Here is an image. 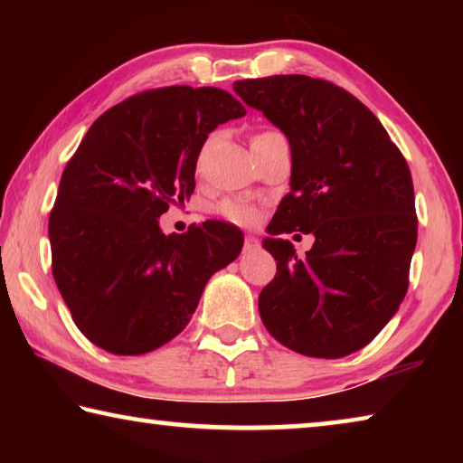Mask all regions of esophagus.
<instances>
[{
  "mask_svg": "<svg viewBox=\"0 0 463 463\" xmlns=\"http://www.w3.org/2000/svg\"><path fill=\"white\" fill-rule=\"evenodd\" d=\"M257 247H260V241H257L255 237H250V234H249V237H245V245H242V249L255 250Z\"/></svg>",
  "mask_w": 463,
  "mask_h": 463,
  "instance_id": "34e87169",
  "label": "esophagus"
}]
</instances>
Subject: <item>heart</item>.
Listing matches in <instances>:
<instances>
[{"instance_id": "b5f03b06", "label": "heart", "mask_w": 463, "mask_h": 463, "mask_svg": "<svg viewBox=\"0 0 463 463\" xmlns=\"http://www.w3.org/2000/svg\"><path fill=\"white\" fill-rule=\"evenodd\" d=\"M263 135H271V132H261V135H257V137H263ZM257 137H255V138H257ZM216 210H218V214L224 216L226 221H231V222H234V224H250V222L255 221V216H257L255 208L250 206L249 202L237 200V198H226V200H222V202L216 206Z\"/></svg>"}]
</instances>
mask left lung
<instances>
[{
	"label": "left lung",
	"mask_w": 463,
	"mask_h": 463,
	"mask_svg": "<svg viewBox=\"0 0 463 463\" xmlns=\"http://www.w3.org/2000/svg\"><path fill=\"white\" fill-rule=\"evenodd\" d=\"M232 88L292 151L289 194L263 241L278 263L260 294L263 325L296 354H355L409 289L419 222L406 159L370 109L331 81L273 75ZM296 230L316 237L304 260L279 237Z\"/></svg>",
	"instance_id": "8db88e82"
}]
</instances>
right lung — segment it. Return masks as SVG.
Returning <instances> with one entry per match:
<instances>
[{
  "label": "right lung",
  "mask_w": 463,
  "mask_h": 463,
  "mask_svg": "<svg viewBox=\"0 0 463 463\" xmlns=\"http://www.w3.org/2000/svg\"><path fill=\"white\" fill-rule=\"evenodd\" d=\"M247 109L218 88L137 93L91 124L62 171L49 218L52 276L77 328L114 355H143L190 323L203 288L234 261L242 232L221 221L159 226L190 200L218 124Z\"/></svg>",
  "instance_id": "1"
}]
</instances>
